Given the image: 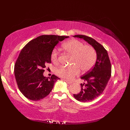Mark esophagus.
<instances>
[{"instance_id": "34e87169", "label": "esophagus", "mask_w": 130, "mask_h": 130, "mask_svg": "<svg viewBox=\"0 0 130 130\" xmlns=\"http://www.w3.org/2000/svg\"><path fill=\"white\" fill-rule=\"evenodd\" d=\"M63 80H64V81H65L67 83L69 84H72V82H71V81H69V80H66V79H64Z\"/></svg>"}]
</instances>
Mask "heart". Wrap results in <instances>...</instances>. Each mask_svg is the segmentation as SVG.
I'll return each instance as SVG.
<instances>
[{
	"mask_svg": "<svg viewBox=\"0 0 130 130\" xmlns=\"http://www.w3.org/2000/svg\"><path fill=\"white\" fill-rule=\"evenodd\" d=\"M63 49L68 54L73 56L71 67L60 66L55 71L57 76L63 78L71 80L74 78L80 72L90 71L96 60L97 54L94 48L90 45H84L79 40L71 39L65 43ZM51 59L55 64L58 62V53L54 48L51 54Z\"/></svg>",
	"mask_w": 130,
	"mask_h": 130,
	"instance_id": "heart-1",
	"label": "heart"
}]
</instances>
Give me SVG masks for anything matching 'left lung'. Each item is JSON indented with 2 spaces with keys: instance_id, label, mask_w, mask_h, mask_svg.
I'll return each instance as SVG.
<instances>
[{
  "instance_id": "obj_1",
  "label": "left lung",
  "mask_w": 130,
  "mask_h": 130,
  "mask_svg": "<svg viewBox=\"0 0 130 130\" xmlns=\"http://www.w3.org/2000/svg\"><path fill=\"white\" fill-rule=\"evenodd\" d=\"M74 37L84 39L94 47L97 54L94 66L80 77L85 81V83L80 84L81 91L78 94H73L78 101L87 102L100 96L104 91L111 76V64L107 51L95 39L82 35Z\"/></svg>"
}]
</instances>
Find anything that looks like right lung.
Returning <instances> with one entry per match:
<instances>
[{"label": "right lung", "instance_id": "1", "mask_svg": "<svg viewBox=\"0 0 130 130\" xmlns=\"http://www.w3.org/2000/svg\"><path fill=\"white\" fill-rule=\"evenodd\" d=\"M69 36L42 35L30 40L20 52L14 67L19 90L29 100L38 101L48 95L59 78L55 75L44 76L47 63H51V54L59 42Z\"/></svg>", "mask_w": 130, "mask_h": 130}]
</instances>
